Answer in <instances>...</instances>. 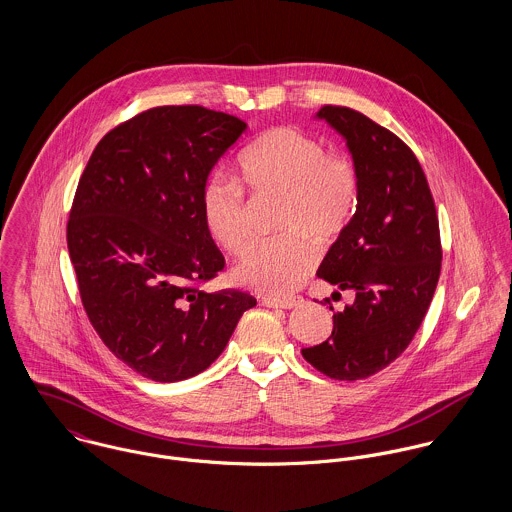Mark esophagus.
Returning a JSON list of instances; mask_svg holds the SVG:
<instances>
[{
	"instance_id": "34e87169",
	"label": "esophagus",
	"mask_w": 512,
	"mask_h": 512,
	"mask_svg": "<svg viewBox=\"0 0 512 512\" xmlns=\"http://www.w3.org/2000/svg\"><path fill=\"white\" fill-rule=\"evenodd\" d=\"M262 303L274 309H292V307H299L303 299L301 297H264Z\"/></svg>"
}]
</instances>
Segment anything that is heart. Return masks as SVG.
<instances>
[{"mask_svg":"<svg viewBox=\"0 0 512 512\" xmlns=\"http://www.w3.org/2000/svg\"><path fill=\"white\" fill-rule=\"evenodd\" d=\"M242 181L260 195H284L278 238L252 244L232 270L234 282L258 292L288 293L313 270L321 244L333 242L353 219L357 171L339 153L301 130L280 126L264 132L238 159ZM201 217L211 238L230 254L248 242V213L240 185L215 175L201 193Z\"/></svg>","mask_w":512,"mask_h":512,"instance_id":"heart-1","label":"heart"}]
</instances>
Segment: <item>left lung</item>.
Returning <instances> with one entry per match:
<instances>
[{
    "instance_id": "8db88e82",
    "label": "left lung",
    "mask_w": 512,
    "mask_h": 512,
    "mask_svg": "<svg viewBox=\"0 0 512 512\" xmlns=\"http://www.w3.org/2000/svg\"><path fill=\"white\" fill-rule=\"evenodd\" d=\"M315 120L347 144L357 171V209L317 276L355 293L333 311V331L303 359L335 380H361L396 361L432 303L441 268L438 215L426 175L400 138L361 112L323 106ZM327 301V299H325Z\"/></svg>"
}]
</instances>
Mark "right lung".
Instances as JSON below:
<instances>
[{
    "label": "right lung",
    "instance_id": "right-lung-1",
    "mask_svg": "<svg viewBox=\"0 0 512 512\" xmlns=\"http://www.w3.org/2000/svg\"><path fill=\"white\" fill-rule=\"evenodd\" d=\"M246 130L203 106L151 108L106 134L78 181L67 242L82 305L104 345L149 380L209 368L256 305L197 288L224 266L201 193Z\"/></svg>",
    "mask_w": 512,
    "mask_h": 512
}]
</instances>
